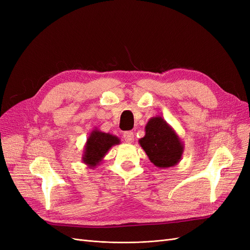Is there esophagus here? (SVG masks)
Listing matches in <instances>:
<instances>
[{
    "label": "esophagus",
    "instance_id": "34e87169",
    "mask_svg": "<svg viewBox=\"0 0 250 250\" xmlns=\"http://www.w3.org/2000/svg\"><path fill=\"white\" fill-rule=\"evenodd\" d=\"M123 138H124V140H125L126 143L131 144V143H133V141H134V134H133L132 131H126V132H124V134H123Z\"/></svg>",
    "mask_w": 250,
    "mask_h": 250
}]
</instances>
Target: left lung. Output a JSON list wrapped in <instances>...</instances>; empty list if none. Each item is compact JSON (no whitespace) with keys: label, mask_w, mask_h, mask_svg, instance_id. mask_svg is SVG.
Returning a JSON list of instances; mask_svg holds the SVG:
<instances>
[{"label":"left lung","mask_w":250,"mask_h":250,"mask_svg":"<svg viewBox=\"0 0 250 250\" xmlns=\"http://www.w3.org/2000/svg\"><path fill=\"white\" fill-rule=\"evenodd\" d=\"M145 132L139 143L157 168H170L181 161L184 143L162 117L151 118L145 126Z\"/></svg>","instance_id":"obj_1"}]
</instances>
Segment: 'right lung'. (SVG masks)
<instances>
[{
    "label": "right lung",
    "mask_w": 250,
    "mask_h": 250,
    "mask_svg": "<svg viewBox=\"0 0 250 250\" xmlns=\"http://www.w3.org/2000/svg\"><path fill=\"white\" fill-rule=\"evenodd\" d=\"M120 143V139L116 135L102 132L95 128L86 139L84 149H83L82 162L90 169L96 168L102 163L109 149L112 146L119 145Z\"/></svg>",
    "instance_id": "1"
}]
</instances>
